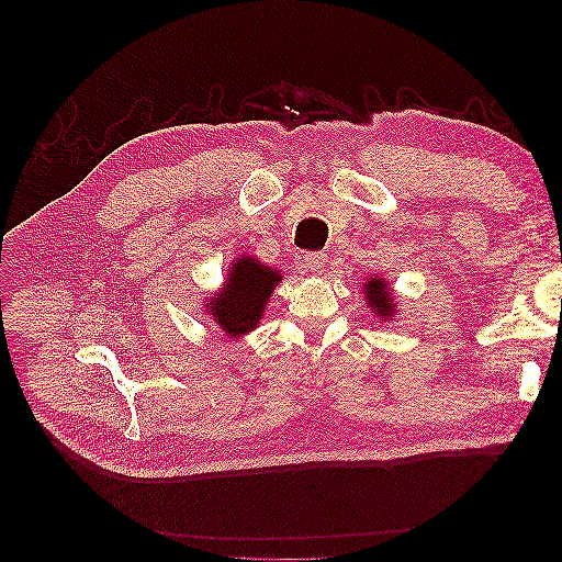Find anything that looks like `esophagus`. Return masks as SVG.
<instances>
[{"mask_svg":"<svg viewBox=\"0 0 562 562\" xmlns=\"http://www.w3.org/2000/svg\"><path fill=\"white\" fill-rule=\"evenodd\" d=\"M304 265L308 267L311 272H323L325 267H327V254H323V251H308L304 256Z\"/></svg>","mask_w":562,"mask_h":562,"instance_id":"esophagus-1","label":"esophagus"}]
</instances>
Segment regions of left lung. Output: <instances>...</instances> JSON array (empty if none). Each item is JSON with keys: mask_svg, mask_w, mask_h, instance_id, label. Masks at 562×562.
I'll return each instance as SVG.
<instances>
[{"mask_svg": "<svg viewBox=\"0 0 562 562\" xmlns=\"http://www.w3.org/2000/svg\"><path fill=\"white\" fill-rule=\"evenodd\" d=\"M363 302L370 308V315H375L380 323H389V319H395L397 323V308L393 302V290L391 283L380 277V274H368L363 279Z\"/></svg>", "mask_w": 562, "mask_h": 562, "instance_id": "left-lung-1", "label": "left lung"}]
</instances>
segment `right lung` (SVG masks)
I'll return each instance as SVG.
<instances>
[{
    "mask_svg": "<svg viewBox=\"0 0 562 562\" xmlns=\"http://www.w3.org/2000/svg\"><path fill=\"white\" fill-rule=\"evenodd\" d=\"M281 279L279 267L260 262L251 254H239L231 260L222 288L212 292L203 311L224 336L243 338L260 325L267 302Z\"/></svg>",
    "mask_w": 562,
    "mask_h": 562,
    "instance_id": "obj_1",
    "label": "right lung"
}]
</instances>
